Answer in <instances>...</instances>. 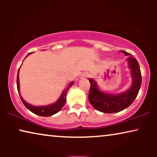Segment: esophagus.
<instances>
[{
  "label": "esophagus",
  "instance_id": "esophagus-1",
  "mask_svg": "<svg viewBox=\"0 0 157 157\" xmlns=\"http://www.w3.org/2000/svg\"><path fill=\"white\" fill-rule=\"evenodd\" d=\"M89 76V74L88 72H84L82 74H81V78H88V77Z\"/></svg>",
  "mask_w": 157,
  "mask_h": 157
}]
</instances>
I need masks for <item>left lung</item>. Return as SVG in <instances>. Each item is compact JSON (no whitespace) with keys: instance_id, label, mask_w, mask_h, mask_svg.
<instances>
[{"instance_id":"left-lung-1","label":"left lung","mask_w":157,"mask_h":157,"mask_svg":"<svg viewBox=\"0 0 157 157\" xmlns=\"http://www.w3.org/2000/svg\"><path fill=\"white\" fill-rule=\"evenodd\" d=\"M126 56L129 53L121 51ZM128 68L131 70L132 85L126 91L122 93L113 94L101 91L93 78L89 79L91 87L89 94V100L96 110L106 113L119 112L128 108L134 102L138 95L141 85V74L138 61L134 57L128 56L126 59Z\"/></svg>"}]
</instances>
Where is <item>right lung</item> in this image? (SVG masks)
<instances>
[{"instance_id":"add662e5","label":"right lung","mask_w":157,"mask_h":157,"mask_svg":"<svg viewBox=\"0 0 157 157\" xmlns=\"http://www.w3.org/2000/svg\"><path fill=\"white\" fill-rule=\"evenodd\" d=\"M31 53H29V54L27 55V56L29 54H31ZM19 69H20V68H19ZM19 69L18 71V75H17V89H18L19 95L21 96V101H22L23 104L25 105V106L26 107L29 111H31L32 113H35L36 115L40 116V117H51V116L55 114V113H58L59 111L61 110V109L63 108V106H64V104H65V103L66 101V94H67V92L68 90H69L71 86L74 83V81L71 82L69 84H68V86L63 90V92H62L61 94V96H60V97L59 98V99H58L56 102L53 103V104H51L47 105V106H33V105L29 104V103H27L25 101H24V99L22 98V96H21L18 78Z\"/></svg>"}]
</instances>
